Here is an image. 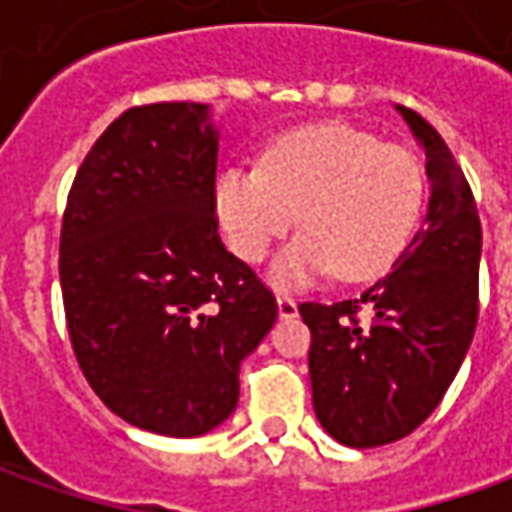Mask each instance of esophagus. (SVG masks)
<instances>
[{"label": "esophagus", "instance_id": "1", "mask_svg": "<svg viewBox=\"0 0 512 512\" xmlns=\"http://www.w3.org/2000/svg\"><path fill=\"white\" fill-rule=\"evenodd\" d=\"M276 305H279V316H282V319H296V316H299L296 299L287 296V293H279V296H276Z\"/></svg>", "mask_w": 512, "mask_h": 512}]
</instances>
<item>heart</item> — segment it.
Masks as SVG:
<instances>
[{
	"mask_svg": "<svg viewBox=\"0 0 512 512\" xmlns=\"http://www.w3.org/2000/svg\"><path fill=\"white\" fill-rule=\"evenodd\" d=\"M422 207L416 153L342 122L287 130L267 145L262 168L225 170L216 182L219 222L247 262H262L299 213L305 230L273 262L279 285L330 270L344 282L382 276L413 239Z\"/></svg>",
	"mask_w": 512,
	"mask_h": 512,
	"instance_id": "heart-1",
	"label": "heart"
}]
</instances>
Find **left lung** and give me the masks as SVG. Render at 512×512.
<instances>
[{"label": "left lung", "instance_id": "obj_1", "mask_svg": "<svg viewBox=\"0 0 512 512\" xmlns=\"http://www.w3.org/2000/svg\"><path fill=\"white\" fill-rule=\"evenodd\" d=\"M424 150L430 199L422 230L359 299L305 302L313 410L347 447L404 439L439 407L479 319L482 225L450 148L416 110L396 105ZM368 322H358V310Z\"/></svg>", "mask_w": 512, "mask_h": 512}]
</instances>
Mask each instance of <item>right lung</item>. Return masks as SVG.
<instances>
[{
    "label": "right lung",
    "mask_w": 512,
    "mask_h": 512,
    "mask_svg": "<svg viewBox=\"0 0 512 512\" xmlns=\"http://www.w3.org/2000/svg\"><path fill=\"white\" fill-rule=\"evenodd\" d=\"M210 108L125 110L70 187L59 282L76 362L133 427L205 436L239 402V367L279 310L225 250Z\"/></svg>",
    "instance_id": "right-lung-1"
}]
</instances>
